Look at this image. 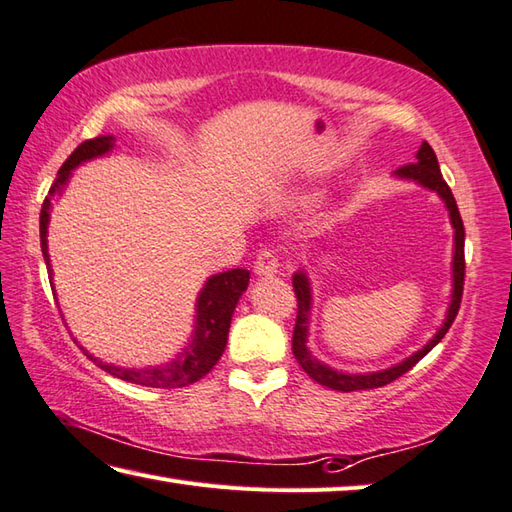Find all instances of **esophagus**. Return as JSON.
Returning a JSON list of instances; mask_svg holds the SVG:
<instances>
[{
  "label": "esophagus",
  "mask_w": 512,
  "mask_h": 512,
  "mask_svg": "<svg viewBox=\"0 0 512 512\" xmlns=\"http://www.w3.org/2000/svg\"><path fill=\"white\" fill-rule=\"evenodd\" d=\"M277 268H280V264H277V259L271 250H262V253H259L255 259L253 271L259 277H273V275H277Z\"/></svg>",
  "instance_id": "esophagus-1"
}]
</instances>
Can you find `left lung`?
<instances>
[{
    "label": "left lung",
    "mask_w": 512,
    "mask_h": 512,
    "mask_svg": "<svg viewBox=\"0 0 512 512\" xmlns=\"http://www.w3.org/2000/svg\"><path fill=\"white\" fill-rule=\"evenodd\" d=\"M396 179L418 183L421 188H427L439 194V199L445 203L450 215V224L454 228V250H452V300L448 306V313H445V320L434 333V338L423 349L412 353L410 358H405L398 365H392L380 371H369V374H345V371H338L329 365H324L306 347L309 342V324H311V309H313V291L309 275L304 271H297L293 275V288L297 297V318H295V329H293V356L300 362V367L309 374L315 383H320L329 389H338V392H358V389H374L392 383L398 376H403L405 371H410L418 360L427 356L439 342L443 340L445 333L452 327L454 318L459 313L461 295H463V275H466V259H463V241H466V230H463V221L459 215L457 201L452 197V190L448 183L443 181V174L439 170V161H436V154L430 147V143L423 141L416 152V163H410L405 167H398L394 172Z\"/></svg>",
    "instance_id": "left-lung-1"
}]
</instances>
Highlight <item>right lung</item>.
Returning <instances> with one entry per match:
<instances>
[{
    "mask_svg": "<svg viewBox=\"0 0 512 512\" xmlns=\"http://www.w3.org/2000/svg\"><path fill=\"white\" fill-rule=\"evenodd\" d=\"M114 145H116L114 136H98L78 145L69 159L60 167L58 176H55V183L49 190V197H46L42 203L40 244H42V255H44L46 271H49L51 282H53V268H51V255H49V239L46 237H49L53 201L55 197H62V192L71 179V172L76 170L78 165L109 154L114 150ZM248 280H250V273L244 271V268H232V271H224L208 277V282L203 284L197 297V309H194L197 313H194V331H192L190 342L183 347L181 353H176L170 362H163V365L141 367V369L120 367V365H111V362H102L85 347L80 349L85 351V356L89 360H94L100 369H105L107 374L116 376L120 380H127V383L143 385V387H163V389L188 387L192 383H197L199 378L206 376L208 371L219 362L228 342L232 313H235L239 297L244 295V291L248 288Z\"/></svg>",
    "mask_w": 512,
    "mask_h": 512,
    "instance_id": "1",
    "label": "right lung"
}]
</instances>
